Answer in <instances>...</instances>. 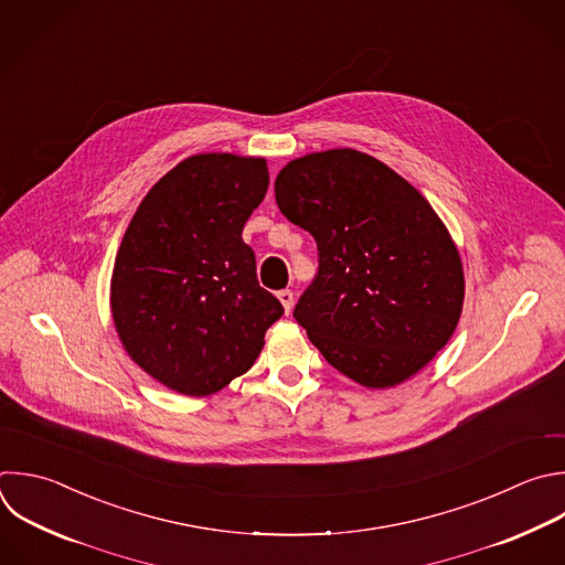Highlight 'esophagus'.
Returning <instances> with one entry per match:
<instances>
[{"label":"esophagus","mask_w":565,"mask_h":565,"mask_svg":"<svg viewBox=\"0 0 565 565\" xmlns=\"http://www.w3.org/2000/svg\"><path fill=\"white\" fill-rule=\"evenodd\" d=\"M277 297H279V301H281V306H284V310H286V315L292 310V303H295V295H292V290H279L277 292Z\"/></svg>","instance_id":"obj_1"}]
</instances>
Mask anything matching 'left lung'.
I'll use <instances>...</instances> for the list:
<instances>
[{"mask_svg": "<svg viewBox=\"0 0 565 565\" xmlns=\"http://www.w3.org/2000/svg\"><path fill=\"white\" fill-rule=\"evenodd\" d=\"M275 200L317 242L319 270L292 315L330 365L391 388L448 343L466 288L459 250L402 174L334 148L281 168Z\"/></svg>", "mask_w": 565, "mask_h": 565, "instance_id": "left-lung-1", "label": "left lung"}]
</instances>
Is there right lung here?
<instances>
[{"label":"right lung","instance_id":"1","mask_svg":"<svg viewBox=\"0 0 565 565\" xmlns=\"http://www.w3.org/2000/svg\"><path fill=\"white\" fill-rule=\"evenodd\" d=\"M268 181L262 157L193 154L150 188L126 228L113 321L130 359L170 391L206 397L228 386L284 315L242 239Z\"/></svg>","mask_w":565,"mask_h":565}]
</instances>
